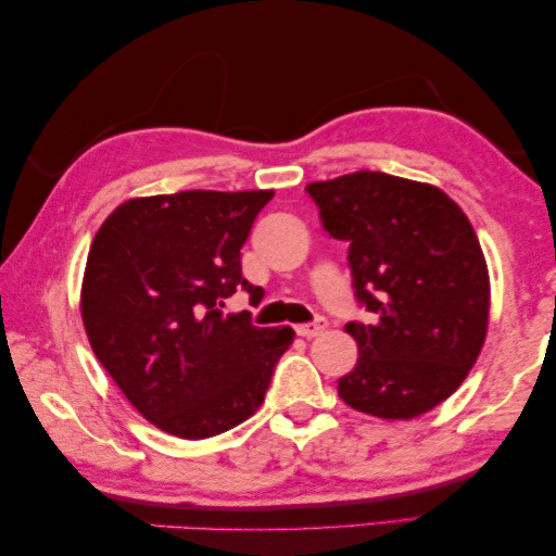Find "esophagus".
I'll list each match as a JSON object with an SVG mask.
<instances>
[{"label":"esophagus","instance_id":"34e87169","mask_svg":"<svg viewBox=\"0 0 556 556\" xmlns=\"http://www.w3.org/2000/svg\"><path fill=\"white\" fill-rule=\"evenodd\" d=\"M326 328H328V320L323 318V315H318V318H315L313 323H303V326H298L295 332L301 338H318Z\"/></svg>","mask_w":556,"mask_h":556}]
</instances>
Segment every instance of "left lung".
<instances>
[{
  "label": "left lung",
  "mask_w": 556,
  "mask_h": 556,
  "mask_svg": "<svg viewBox=\"0 0 556 556\" xmlns=\"http://www.w3.org/2000/svg\"><path fill=\"white\" fill-rule=\"evenodd\" d=\"M305 191L323 228L350 245L355 298L372 313L345 326L361 357L338 395L386 420L438 407L463 386L490 318V276L463 208L434 186L380 170Z\"/></svg>",
  "instance_id": "left-lung-1"
}]
</instances>
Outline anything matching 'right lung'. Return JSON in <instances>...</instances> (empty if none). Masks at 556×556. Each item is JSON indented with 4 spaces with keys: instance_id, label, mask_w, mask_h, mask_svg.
Segmentation results:
<instances>
[{
    "instance_id": "1",
    "label": "right lung",
    "mask_w": 556,
    "mask_h": 556,
    "mask_svg": "<svg viewBox=\"0 0 556 556\" xmlns=\"http://www.w3.org/2000/svg\"><path fill=\"white\" fill-rule=\"evenodd\" d=\"M273 191H181L131 199L93 236L81 318L99 363L159 430L213 438L261 407L290 328L226 315L236 290L263 301L241 249Z\"/></svg>"
}]
</instances>
